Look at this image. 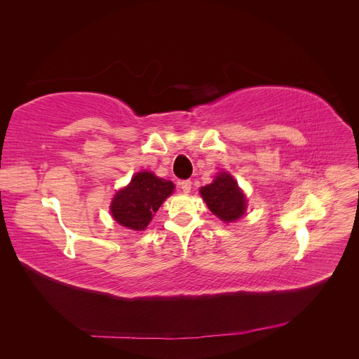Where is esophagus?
<instances>
[{
    "mask_svg": "<svg viewBox=\"0 0 359 359\" xmlns=\"http://www.w3.org/2000/svg\"><path fill=\"white\" fill-rule=\"evenodd\" d=\"M180 186H181V190H182L184 193H190V190H191V181H190V180L181 181Z\"/></svg>",
    "mask_w": 359,
    "mask_h": 359,
    "instance_id": "obj_1",
    "label": "esophagus"
}]
</instances>
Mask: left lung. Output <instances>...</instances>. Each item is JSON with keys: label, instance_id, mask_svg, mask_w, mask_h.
<instances>
[{"label": "left lung", "instance_id": "1", "mask_svg": "<svg viewBox=\"0 0 359 359\" xmlns=\"http://www.w3.org/2000/svg\"><path fill=\"white\" fill-rule=\"evenodd\" d=\"M201 196L210 211L222 222L231 223L245 214V194L227 172H220L211 184L202 187Z\"/></svg>", "mask_w": 359, "mask_h": 359}]
</instances>
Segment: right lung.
Wrapping results in <instances>:
<instances>
[{"label": "right lung", "instance_id": "obj_1", "mask_svg": "<svg viewBox=\"0 0 359 359\" xmlns=\"http://www.w3.org/2000/svg\"><path fill=\"white\" fill-rule=\"evenodd\" d=\"M172 181L153 172H137L124 189L118 190L111 203L114 220L133 231H144L161 203L173 193Z\"/></svg>", "mask_w": 359, "mask_h": 359}]
</instances>
